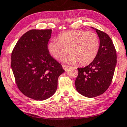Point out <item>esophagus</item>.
<instances>
[{"label": "esophagus", "instance_id": "esophagus-1", "mask_svg": "<svg viewBox=\"0 0 127 127\" xmlns=\"http://www.w3.org/2000/svg\"><path fill=\"white\" fill-rule=\"evenodd\" d=\"M62 67H63V68L64 69V70L66 71L67 69L68 68H69V66L68 65H62Z\"/></svg>", "mask_w": 127, "mask_h": 127}]
</instances>
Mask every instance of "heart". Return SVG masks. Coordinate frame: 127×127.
I'll return each mask as SVG.
<instances>
[{"label": "heart", "instance_id": "heart-1", "mask_svg": "<svg viewBox=\"0 0 127 127\" xmlns=\"http://www.w3.org/2000/svg\"><path fill=\"white\" fill-rule=\"evenodd\" d=\"M99 49V40L96 33L85 30L67 31L60 33L58 40H52L48 44L49 52L56 60H60L68 53L65 60L68 63L87 65L97 56Z\"/></svg>", "mask_w": 127, "mask_h": 127}]
</instances>
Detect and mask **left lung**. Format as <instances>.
<instances>
[{"mask_svg": "<svg viewBox=\"0 0 127 127\" xmlns=\"http://www.w3.org/2000/svg\"><path fill=\"white\" fill-rule=\"evenodd\" d=\"M94 29L99 38V51L89 65L78 68L75 80L77 92L88 98L97 97L106 92L112 82L117 63L116 51L111 38L103 32Z\"/></svg>", "mask_w": 127, "mask_h": 127, "instance_id": "1", "label": "left lung"}]
</instances>
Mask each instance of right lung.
<instances>
[{
  "mask_svg": "<svg viewBox=\"0 0 127 127\" xmlns=\"http://www.w3.org/2000/svg\"><path fill=\"white\" fill-rule=\"evenodd\" d=\"M51 29L30 30L16 44L11 53V68L19 90L38 101L52 96L58 78L64 70L49 54Z\"/></svg>",
  "mask_w": 127,
  "mask_h": 127,
  "instance_id": "right-lung-1",
  "label": "right lung"
}]
</instances>
